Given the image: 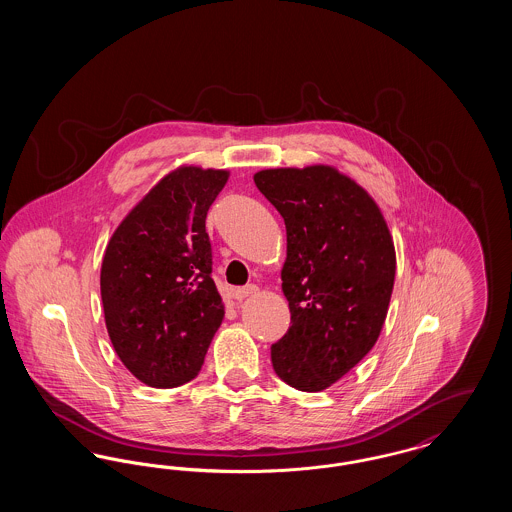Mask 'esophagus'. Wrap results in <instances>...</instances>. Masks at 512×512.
Wrapping results in <instances>:
<instances>
[{"label":"esophagus","mask_w":512,"mask_h":512,"mask_svg":"<svg viewBox=\"0 0 512 512\" xmlns=\"http://www.w3.org/2000/svg\"><path fill=\"white\" fill-rule=\"evenodd\" d=\"M255 292H257V286L255 284H247L244 288H234L232 290V297L234 299H245V297H249V295H253Z\"/></svg>","instance_id":"1"}]
</instances>
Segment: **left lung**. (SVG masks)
I'll return each instance as SVG.
<instances>
[{
    "label": "left lung",
    "mask_w": 512,
    "mask_h": 512,
    "mask_svg": "<svg viewBox=\"0 0 512 512\" xmlns=\"http://www.w3.org/2000/svg\"><path fill=\"white\" fill-rule=\"evenodd\" d=\"M286 222L282 292L292 326L272 343L280 380L322 391L378 340L395 280V247L376 201L326 167L267 169L253 176Z\"/></svg>",
    "instance_id": "8db88e82"
}]
</instances>
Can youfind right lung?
<instances>
[{
    "instance_id": "add662e5",
    "label": "right lung",
    "mask_w": 512,
    "mask_h": 512,
    "mask_svg": "<svg viewBox=\"0 0 512 512\" xmlns=\"http://www.w3.org/2000/svg\"><path fill=\"white\" fill-rule=\"evenodd\" d=\"M226 180L228 172L215 169L169 172L105 249L107 332L122 365L151 388L194 380L224 318L205 219Z\"/></svg>"
}]
</instances>
